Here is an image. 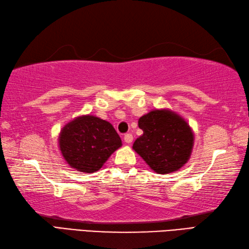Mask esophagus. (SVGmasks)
<instances>
[{"label":"esophagus","instance_id":"esophagus-1","mask_svg":"<svg viewBox=\"0 0 249 249\" xmlns=\"http://www.w3.org/2000/svg\"><path fill=\"white\" fill-rule=\"evenodd\" d=\"M124 140L125 142L130 143V142H132V141H133V135H132L131 133H126V134H124Z\"/></svg>","mask_w":249,"mask_h":249}]
</instances>
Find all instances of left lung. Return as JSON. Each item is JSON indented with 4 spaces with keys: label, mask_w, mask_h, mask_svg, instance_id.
Here are the masks:
<instances>
[{
    "label": "left lung",
    "mask_w": 249,
    "mask_h": 249,
    "mask_svg": "<svg viewBox=\"0 0 249 249\" xmlns=\"http://www.w3.org/2000/svg\"><path fill=\"white\" fill-rule=\"evenodd\" d=\"M143 134L133 149L158 174L178 170L189 161L194 135L180 116L166 109H154L139 120Z\"/></svg>",
    "instance_id": "8db88e82"
}]
</instances>
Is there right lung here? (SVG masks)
Returning a JSON list of instances; mask_svg holds the SVG:
<instances>
[{"instance_id": "1", "label": "right lung", "mask_w": 249, "mask_h": 249, "mask_svg": "<svg viewBox=\"0 0 249 249\" xmlns=\"http://www.w3.org/2000/svg\"><path fill=\"white\" fill-rule=\"evenodd\" d=\"M121 140L114 126L95 116H82L60 132L59 147L64 159L72 168L93 173L102 167Z\"/></svg>"}]
</instances>
